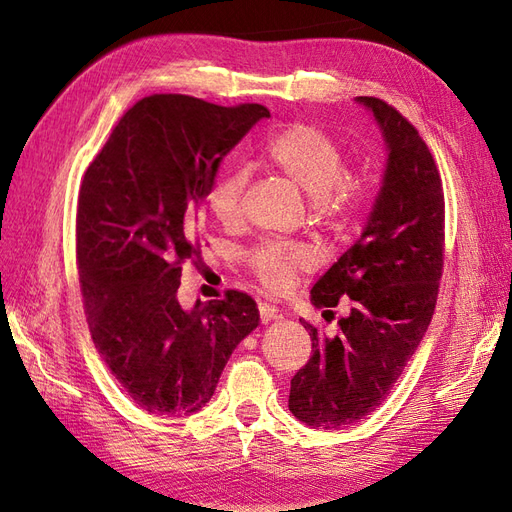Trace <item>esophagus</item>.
I'll list each match as a JSON object with an SVG mask.
<instances>
[{
  "instance_id": "1",
  "label": "esophagus",
  "mask_w": 512,
  "mask_h": 512,
  "mask_svg": "<svg viewBox=\"0 0 512 512\" xmlns=\"http://www.w3.org/2000/svg\"><path fill=\"white\" fill-rule=\"evenodd\" d=\"M258 312H260V320H262V322H271V320L282 318L280 309H277V307L271 305V303H267V301H260V303H258Z\"/></svg>"
}]
</instances>
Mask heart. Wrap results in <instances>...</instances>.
I'll return each mask as SVG.
<instances>
[{"label":"heart","instance_id":"b5f03b06","mask_svg":"<svg viewBox=\"0 0 512 512\" xmlns=\"http://www.w3.org/2000/svg\"><path fill=\"white\" fill-rule=\"evenodd\" d=\"M265 162L294 188L312 198V220L322 226L344 228L361 211L367 198L365 181L348 170V156L333 136L309 123L292 126L269 138ZM247 173L232 168L207 190V207L222 226H237L243 220ZM312 256L303 245L262 243L247 254V267L256 280L273 290L286 292L307 269Z\"/></svg>","mask_w":512,"mask_h":512}]
</instances>
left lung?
Segmentation results:
<instances>
[{"instance_id":"obj_1","label":"left lung","mask_w":512,"mask_h":512,"mask_svg":"<svg viewBox=\"0 0 512 512\" xmlns=\"http://www.w3.org/2000/svg\"><path fill=\"white\" fill-rule=\"evenodd\" d=\"M356 102L374 113L389 160L361 239L312 288V303L350 299L337 335L309 322L312 356L290 380L288 408L309 427L359 423L391 393L429 327L444 267V192L425 141L395 106Z\"/></svg>"}]
</instances>
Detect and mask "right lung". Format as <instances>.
Returning a JSON list of instances; mask_svg holds the SVG:
<instances>
[{"label": "right lung", "mask_w": 512, "mask_h": 512, "mask_svg": "<svg viewBox=\"0 0 512 512\" xmlns=\"http://www.w3.org/2000/svg\"><path fill=\"white\" fill-rule=\"evenodd\" d=\"M269 117L153 94L128 108L85 170L76 207V267L91 339L149 414L190 416L211 399L232 350L258 327L250 294L185 312L181 267L200 256V203L226 153Z\"/></svg>", "instance_id": "obj_1"}]
</instances>
